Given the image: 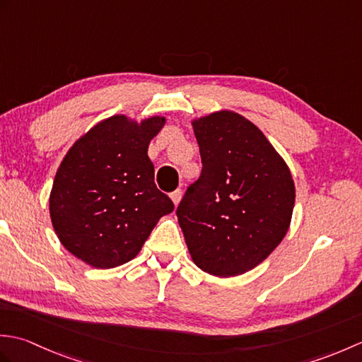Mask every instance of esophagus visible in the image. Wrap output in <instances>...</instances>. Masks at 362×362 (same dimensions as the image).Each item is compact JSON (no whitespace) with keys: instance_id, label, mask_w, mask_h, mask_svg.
<instances>
[{"instance_id":"34e87169","label":"esophagus","mask_w":362,"mask_h":362,"mask_svg":"<svg viewBox=\"0 0 362 362\" xmlns=\"http://www.w3.org/2000/svg\"><path fill=\"white\" fill-rule=\"evenodd\" d=\"M180 199H182V189H175L174 193H171V201L174 202L175 206L180 204Z\"/></svg>"}]
</instances>
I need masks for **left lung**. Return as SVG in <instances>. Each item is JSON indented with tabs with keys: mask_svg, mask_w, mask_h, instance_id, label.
<instances>
[{
	"mask_svg": "<svg viewBox=\"0 0 362 362\" xmlns=\"http://www.w3.org/2000/svg\"><path fill=\"white\" fill-rule=\"evenodd\" d=\"M202 174L177 209L194 264L214 276L252 271L288 233L292 174L264 134L232 110L191 121Z\"/></svg>",
	"mask_w": 362,
	"mask_h": 362,
	"instance_id": "obj_1",
	"label": "left lung"
}]
</instances>
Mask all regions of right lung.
I'll return each mask as SVG.
<instances>
[{"label":"right lung","mask_w":362,"mask_h":362,"mask_svg":"<svg viewBox=\"0 0 362 362\" xmlns=\"http://www.w3.org/2000/svg\"><path fill=\"white\" fill-rule=\"evenodd\" d=\"M166 118L136 121L113 115L74 141L60 163L49 194L59 241L96 269L134 259L174 204L153 183L148 148Z\"/></svg>","instance_id":"add662e5"}]
</instances>
